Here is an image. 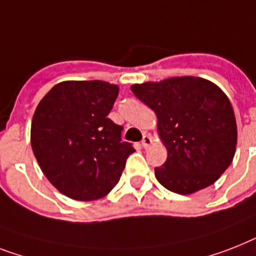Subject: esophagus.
<instances>
[{
    "instance_id": "obj_1",
    "label": "esophagus",
    "mask_w": 256,
    "mask_h": 256,
    "mask_svg": "<svg viewBox=\"0 0 256 256\" xmlns=\"http://www.w3.org/2000/svg\"><path fill=\"white\" fill-rule=\"evenodd\" d=\"M152 144V138L150 135H144L142 139V147L143 148H148Z\"/></svg>"
}]
</instances>
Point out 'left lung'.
I'll return each instance as SVG.
<instances>
[{"label":"left lung","instance_id":"obj_1","mask_svg":"<svg viewBox=\"0 0 256 256\" xmlns=\"http://www.w3.org/2000/svg\"><path fill=\"white\" fill-rule=\"evenodd\" d=\"M155 112L167 160L155 168L164 188L190 194L217 182L236 154V122L232 104L214 82L182 76L132 85Z\"/></svg>","mask_w":256,"mask_h":256}]
</instances>
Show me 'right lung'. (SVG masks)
Instances as JSON below:
<instances>
[{"label":"right lung","mask_w":256,"mask_h":256,"mask_svg":"<svg viewBox=\"0 0 256 256\" xmlns=\"http://www.w3.org/2000/svg\"><path fill=\"white\" fill-rule=\"evenodd\" d=\"M120 88L106 81H63L40 100L31 147L48 182L78 201L102 198L117 186L135 151L108 114Z\"/></svg>","instance_id":"add662e5"}]
</instances>
